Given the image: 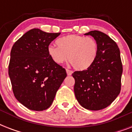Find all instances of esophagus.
Instances as JSON below:
<instances>
[{
    "label": "esophagus",
    "instance_id": "obj_1",
    "mask_svg": "<svg viewBox=\"0 0 132 132\" xmlns=\"http://www.w3.org/2000/svg\"><path fill=\"white\" fill-rule=\"evenodd\" d=\"M66 72H67V75H71L72 74V70H69V69H66Z\"/></svg>",
    "mask_w": 132,
    "mask_h": 132
}]
</instances>
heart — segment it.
<instances>
[{
	"mask_svg": "<svg viewBox=\"0 0 132 132\" xmlns=\"http://www.w3.org/2000/svg\"><path fill=\"white\" fill-rule=\"evenodd\" d=\"M57 46L50 45L48 53L57 64L66 60L75 69L86 70L92 66L98 55V44L94 38L79 35H68L56 41Z\"/></svg>",
	"mask_w": 132,
	"mask_h": 132,
	"instance_id": "obj_1",
	"label": "heart"
}]
</instances>
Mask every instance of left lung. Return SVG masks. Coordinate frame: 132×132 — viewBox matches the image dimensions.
<instances>
[{
    "instance_id": "1",
    "label": "left lung",
    "mask_w": 132,
    "mask_h": 132,
    "mask_svg": "<svg viewBox=\"0 0 132 132\" xmlns=\"http://www.w3.org/2000/svg\"><path fill=\"white\" fill-rule=\"evenodd\" d=\"M98 44V55L87 70L72 73L77 100L84 108L100 110L110 105L121 92L123 65L118 45L108 35L91 31Z\"/></svg>"
}]
</instances>
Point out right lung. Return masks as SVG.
Instances as JSON below:
<instances>
[{
	"label": "right lung",
	"instance_id": "add662e5",
	"mask_svg": "<svg viewBox=\"0 0 132 132\" xmlns=\"http://www.w3.org/2000/svg\"><path fill=\"white\" fill-rule=\"evenodd\" d=\"M60 35L33 29L12 46L9 64L12 90L16 99L29 110L48 108L67 76L48 53L51 42Z\"/></svg>",
	"mask_w": 132,
	"mask_h": 132
}]
</instances>
